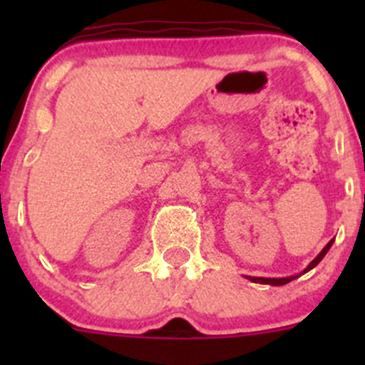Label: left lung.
Returning <instances> with one entry per match:
<instances>
[{
  "label": "left lung",
  "instance_id": "8db88e82",
  "mask_svg": "<svg viewBox=\"0 0 365 365\" xmlns=\"http://www.w3.org/2000/svg\"><path fill=\"white\" fill-rule=\"evenodd\" d=\"M332 244H334V240H330L329 244L325 245V247H323V251L318 254V256L314 257V259L311 261V263H309V267L305 268L304 272H302V274H305V272H309L311 270V268H314L316 264L319 263V261L323 259V257H325V254L329 252V249L332 247ZM249 281H252V282H259V284H272V286H282V284H288L289 281H293V279H297V275H293V277H279V279H272V277H247Z\"/></svg>",
  "mask_w": 365,
  "mask_h": 365
}]
</instances>
